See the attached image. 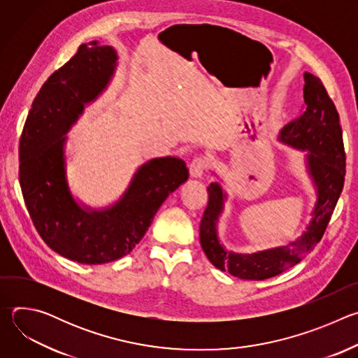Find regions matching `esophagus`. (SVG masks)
I'll list each match as a JSON object with an SVG mask.
<instances>
[{
  "mask_svg": "<svg viewBox=\"0 0 358 358\" xmlns=\"http://www.w3.org/2000/svg\"><path fill=\"white\" fill-rule=\"evenodd\" d=\"M208 169V162L203 157H195L189 164V176L192 178H201Z\"/></svg>",
  "mask_w": 358,
  "mask_h": 358,
  "instance_id": "34e87169",
  "label": "esophagus"
}]
</instances>
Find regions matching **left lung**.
<instances>
[{"instance_id":"8db88e82","label":"left lung","mask_w":358,"mask_h":358,"mask_svg":"<svg viewBox=\"0 0 358 358\" xmlns=\"http://www.w3.org/2000/svg\"><path fill=\"white\" fill-rule=\"evenodd\" d=\"M304 82L301 115L283 127L280 140L310 151L308 164L316 181L319 198L308 232L287 246L271 250L252 255L227 252L218 241L215 228L225 195L217 182L208 187V206L199 224V242L211 264L235 278L264 280L299 264L323 238L343 191L345 151L338 112L320 78L306 72Z\"/></svg>"}]
</instances>
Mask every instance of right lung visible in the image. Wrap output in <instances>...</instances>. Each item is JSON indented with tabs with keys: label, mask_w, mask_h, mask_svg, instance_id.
Segmentation results:
<instances>
[{
	"label": "right lung",
	"mask_w": 358,
	"mask_h": 358,
	"mask_svg": "<svg viewBox=\"0 0 358 358\" xmlns=\"http://www.w3.org/2000/svg\"><path fill=\"white\" fill-rule=\"evenodd\" d=\"M117 57L96 41L42 85L20 138V184L29 217L43 242L62 257L86 265L126 257L140 242L164 199L188 180L185 163L155 159L138 169L123 198L106 211H85L65 180L62 137L83 105L105 89Z\"/></svg>",
	"instance_id": "obj_1"
}]
</instances>
